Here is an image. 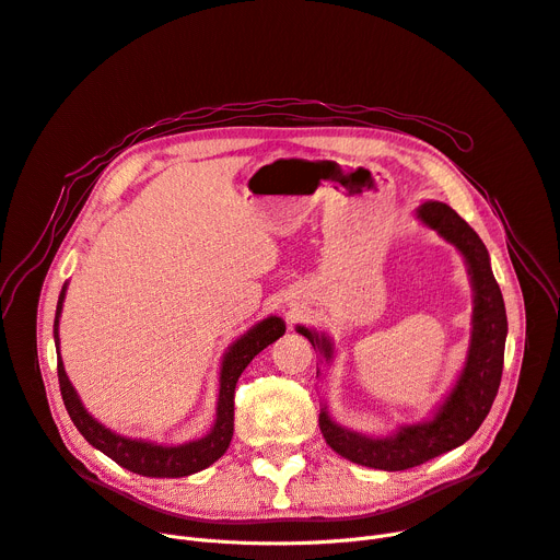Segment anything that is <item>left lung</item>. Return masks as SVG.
I'll return each mask as SVG.
<instances>
[{
  "mask_svg": "<svg viewBox=\"0 0 560 560\" xmlns=\"http://www.w3.org/2000/svg\"><path fill=\"white\" fill-rule=\"evenodd\" d=\"M416 215L422 225L453 243L464 257L474 289V328L457 382L430 420L401 424L390 436H368L342 428L328 416L326 407L322 409L319 428L330 448L353 464L378 471H405L466 443L494 405L503 374L508 317L485 243L466 220L443 202L428 199L416 209ZM296 330L305 335L326 363H332V342L326 332L307 326H296Z\"/></svg>",
  "mask_w": 560,
  "mask_h": 560,
  "instance_id": "left-lung-1",
  "label": "left lung"
}]
</instances>
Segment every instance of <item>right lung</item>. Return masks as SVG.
Segmentation results:
<instances>
[{
    "label": "right lung",
    "instance_id": "obj_1",
    "mask_svg": "<svg viewBox=\"0 0 560 560\" xmlns=\"http://www.w3.org/2000/svg\"><path fill=\"white\" fill-rule=\"evenodd\" d=\"M66 287H61V294L57 301L55 312V347H57V374H59V388L66 411H69L78 432L94 445L96 451L105 453L109 459H115L119 466L128 471L147 476V478H184L197 471H205L207 466L218 462L225 451L230 448V441L234 434V390L241 372L250 365L253 358L264 351L268 345H273L284 335V322L276 315L261 319L248 332H243L236 342L222 355L220 363V388H218V407H215V422L207 436L195 439L178 445H163L155 441L144 439H128L124 434L112 432L89 413L82 405L80 395L75 393L73 384L69 382L63 370V361L59 353V317L66 299Z\"/></svg>",
    "mask_w": 560,
    "mask_h": 560
}]
</instances>
